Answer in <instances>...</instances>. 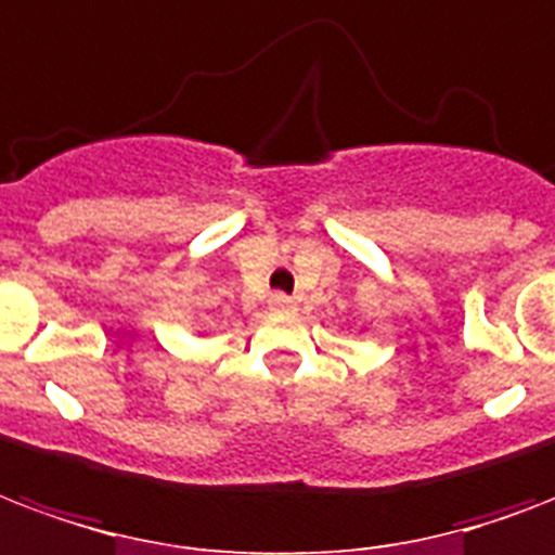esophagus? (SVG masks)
Instances as JSON below:
<instances>
[{"label":"esophagus","instance_id":"obj_1","mask_svg":"<svg viewBox=\"0 0 555 555\" xmlns=\"http://www.w3.org/2000/svg\"><path fill=\"white\" fill-rule=\"evenodd\" d=\"M268 306L273 308V311H294L296 302H294V299H291V296H285V294H270Z\"/></svg>","mask_w":555,"mask_h":555}]
</instances>
